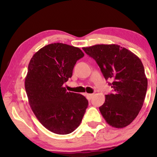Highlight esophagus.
<instances>
[{
    "instance_id": "1",
    "label": "esophagus",
    "mask_w": 157,
    "mask_h": 157,
    "mask_svg": "<svg viewBox=\"0 0 157 157\" xmlns=\"http://www.w3.org/2000/svg\"><path fill=\"white\" fill-rule=\"evenodd\" d=\"M86 98H88V99L91 100L92 97H93L94 94H86Z\"/></svg>"
}]
</instances>
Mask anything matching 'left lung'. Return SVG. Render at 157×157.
<instances>
[{
  "instance_id": "1",
  "label": "left lung",
  "mask_w": 157,
  "mask_h": 157,
  "mask_svg": "<svg viewBox=\"0 0 157 157\" xmlns=\"http://www.w3.org/2000/svg\"><path fill=\"white\" fill-rule=\"evenodd\" d=\"M87 55L96 61L113 92L105 95L101 113L109 125L124 128L139 114L147 90V78L139 58L119 45L98 44L83 47Z\"/></svg>"
}]
</instances>
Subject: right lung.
Returning <instances> with one entry per match:
<instances>
[{
    "label": "right lung",
    "instance_id": "obj_1",
    "mask_svg": "<svg viewBox=\"0 0 157 157\" xmlns=\"http://www.w3.org/2000/svg\"><path fill=\"white\" fill-rule=\"evenodd\" d=\"M83 56L79 48L54 43L40 48L29 62L25 79L29 104L40 124L55 134L74 132L88 107L85 96L63 87Z\"/></svg>",
    "mask_w": 157,
    "mask_h": 157
}]
</instances>
